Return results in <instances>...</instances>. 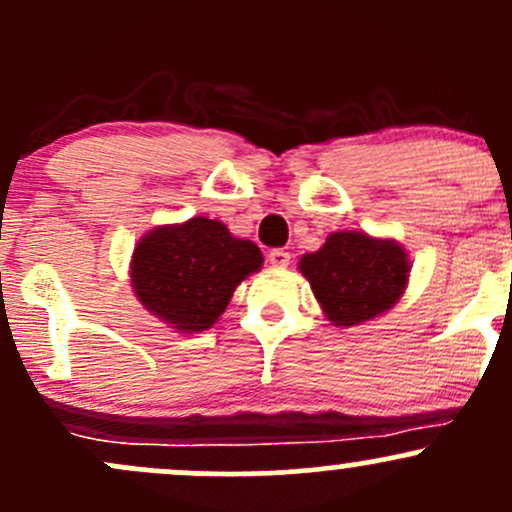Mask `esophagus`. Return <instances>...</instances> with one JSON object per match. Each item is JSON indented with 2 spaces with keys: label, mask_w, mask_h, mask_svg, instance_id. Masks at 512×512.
<instances>
[{
  "label": "esophagus",
  "mask_w": 512,
  "mask_h": 512,
  "mask_svg": "<svg viewBox=\"0 0 512 512\" xmlns=\"http://www.w3.org/2000/svg\"><path fill=\"white\" fill-rule=\"evenodd\" d=\"M270 265L272 267H287L289 265V252L287 250H282V247H277V250H270Z\"/></svg>",
  "instance_id": "34e87169"
}]
</instances>
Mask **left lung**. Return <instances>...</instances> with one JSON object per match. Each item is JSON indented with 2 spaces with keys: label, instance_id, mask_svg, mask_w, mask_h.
Listing matches in <instances>:
<instances>
[{
  "label": "left lung",
  "instance_id": "left-lung-1",
  "mask_svg": "<svg viewBox=\"0 0 512 512\" xmlns=\"http://www.w3.org/2000/svg\"><path fill=\"white\" fill-rule=\"evenodd\" d=\"M299 270L326 319L333 326H355L400 301L410 279V257L395 240L341 230L328 235L321 250L301 257Z\"/></svg>",
  "mask_w": 512,
  "mask_h": 512
}]
</instances>
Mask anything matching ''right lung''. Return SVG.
Wrapping results in <instances>:
<instances>
[{
    "mask_svg": "<svg viewBox=\"0 0 512 512\" xmlns=\"http://www.w3.org/2000/svg\"><path fill=\"white\" fill-rule=\"evenodd\" d=\"M262 262L255 242L230 235L220 220L196 215L144 235L134 247L129 277L144 309L179 333H198L218 321L235 287Z\"/></svg>",
    "mask_w": 512,
    "mask_h": 512,
    "instance_id": "obj_1",
    "label": "right lung"
}]
</instances>
